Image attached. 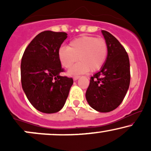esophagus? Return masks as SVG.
Masks as SVG:
<instances>
[{
    "mask_svg": "<svg viewBox=\"0 0 151 151\" xmlns=\"http://www.w3.org/2000/svg\"><path fill=\"white\" fill-rule=\"evenodd\" d=\"M79 78V76H74V77H73V79L74 81H77Z\"/></svg>",
    "mask_w": 151,
    "mask_h": 151,
    "instance_id": "obj_1",
    "label": "esophagus"
}]
</instances>
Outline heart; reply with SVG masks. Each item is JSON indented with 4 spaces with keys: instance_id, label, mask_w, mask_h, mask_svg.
<instances>
[{
    "instance_id": "obj_1",
    "label": "heart",
    "mask_w": 151,
    "mask_h": 151,
    "mask_svg": "<svg viewBox=\"0 0 151 151\" xmlns=\"http://www.w3.org/2000/svg\"><path fill=\"white\" fill-rule=\"evenodd\" d=\"M108 53V46L103 38L93 36H81L74 39L68 47H63L59 50V58L62 65L70 68L78 60L77 65L69 71L72 75L95 72L101 68Z\"/></svg>"
}]
</instances>
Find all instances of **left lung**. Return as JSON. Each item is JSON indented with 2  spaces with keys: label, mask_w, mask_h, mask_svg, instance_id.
<instances>
[{
  "label": "left lung",
  "mask_w": 151,
  "mask_h": 151,
  "mask_svg": "<svg viewBox=\"0 0 151 151\" xmlns=\"http://www.w3.org/2000/svg\"><path fill=\"white\" fill-rule=\"evenodd\" d=\"M108 46L104 65L90 79L86 99L90 106L99 112L111 111L125 97L130 84L129 55L119 40L106 30L101 31Z\"/></svg>",
  "instance_id": "obj_1"
}]
</instances>
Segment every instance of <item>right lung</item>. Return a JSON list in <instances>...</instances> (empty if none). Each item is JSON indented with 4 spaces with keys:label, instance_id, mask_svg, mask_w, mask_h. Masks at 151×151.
<instances>
[{
    "label": "right lung",
    "instance_id": "add662e5",
    "mask_svg": "<svg viewBox=\"0 0 151 151\" xmlns=\"http://www.w3.org/2000/svg\"><path fill=\"white\" fill-rule=\"evenodd\" d=\"M67 35L63 32H40L22 55V89L31 104L42 113L53 114L61 110L73 84L72 78L60 74L64 70L58 53Z\"/></svg>",
    "mask_w": 151,
    "mask_h": 151
}]
</instances>
